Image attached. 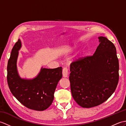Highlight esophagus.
I'll list each match as a JSON object with an SVG mask.
<instances>
[{
  "instance_id": "esophagus-1",
  "label": "esophagus",
  "mask_w": 126,
  "mask_h": 126,
  "mask_svg": "<svg viewBox=\"0 0 126 126\" xmlns=\"http://www.w3.org/2000/svg\"><path fill=\"white\" fill-rule=\"evenodd\" d=\"M62 74L63 76L64 77H67L68 76L69 72H68V69L66 68H64L63 69V71H62Z\"/></svg>"
}]
</instances>
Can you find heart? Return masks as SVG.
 <instances>
[{
	"label": "heart",
	"instance_id": "obj_1",
	"mask_svg": "<svg viewBox=\"0 0 126 126\" xmlns=\"http://www.w3.org/2000/svg\"><path fill=\"white\" fill-rule=\"evenodd\" d=\"M80 56H81V54H79V56H78V57H79Z\"/></svg>",
	"mask_w": 126,
	"mask_h": 126
}]
</instances>
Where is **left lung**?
<instances>
[{
	"label": "left lung",
	"instance_id": "left-lung-1",
	"mask_svg": "<svg viewBox=\"0 0 126 126\" xmlns=\"http://www.w3.org/2000/svg\"><path fill=\"white\" fill-rule=\"evenodd\" d=\"M92 56L81 57L70 65L69 80L72 95L84 108L95 107L106 101L119 81V60L114 44L104 36Z\"/></svg>",
	"mask_w": 126,
	"mask_h": 126
}]
</instances>
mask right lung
Wrapping results in <instances>:
<instances>
[{"mask_svg":"<svg viewBox=\"0 0 126 126\" xmlns=\"http://www.w3.org/2000/svg\"><path fill=\"white\" fill-rule=\"evenodd\" d=\"M21 47L20 39L12 50L7 63V80L12 94L20 103L28 109L44 110L51 105L58 81L62 77V68H42L32 79H22L17 72L16 62L18 51Z\"/></svg>","mask_w":126,"mask_h":126,"instance_id":"add662e5","label":"right lung"}]
</instances>
